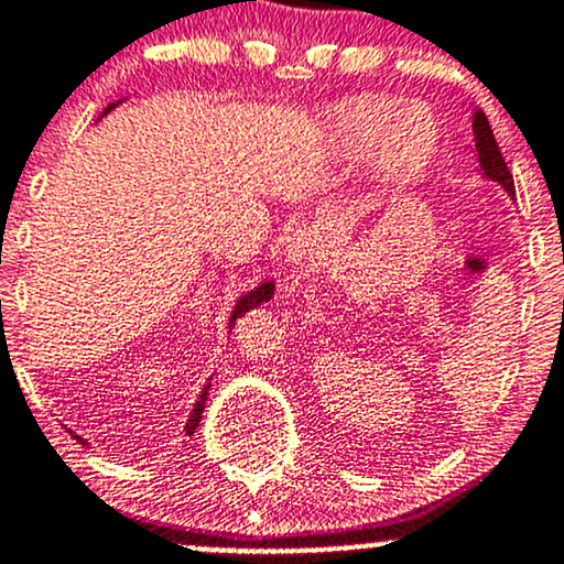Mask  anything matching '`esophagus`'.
Returning a JSON list of instances; mask_svg holds the SVG:
<instances>
[{"label": "esophagus", "mask_w": 564, "mask_h": 564, "mask_svg": "<svg viewBox=\"0 0 564 564\" xmlns=\"http://www.w3.org/2000/svg\"><path fill=\"white\" fill-rule=\"evenodd\" d=\"M319 250V231L311 227H297L293 229L288 240V261L295 271H303L311 263V258Z\"/></svg>", "instance_id": "esophagus-1"}]
</instances>
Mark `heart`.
Instances as JSON below:
<instances>
[{"mask_svg": "<svg viewBox=\"0 0 564 564\" xmlns=\"http://www.w3.org/2000/svg\"><path fill=\"white\" fill-rule=\"evenodd\" d=\"M441 152V123L427 105L399 97H354L324 118V158L350 169L375 161L386 182H414Z\"/></svg>", "mask_w": 564, "mask_h": 564, "instance_id": "b5f03b06", "label": "heart"}]
</instances>
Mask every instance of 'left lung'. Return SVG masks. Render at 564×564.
I'll list each match as a JSON object with an SVG mask.
<instances>
[{"label":"left lung","mask_w":564,"mask_h":564,"mask_svg":"<svg viewBox=\"0 0 564 564\" xmlns=\"http://www.w3.org/2000/svg\"><path fill=\"white\" fill-rule=\"evenodd\" d=\"M473 134H475V161H478L482 176L499 184V187L514 200V178L509 174L505 155H501L499 144H496L491 123H488L486 112L482 110H475Z\"/></svg>","instance_id":"8db88e82"}]
</instances>
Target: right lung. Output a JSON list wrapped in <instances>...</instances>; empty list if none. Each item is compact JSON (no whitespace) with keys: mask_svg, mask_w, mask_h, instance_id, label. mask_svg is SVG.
Wrapping results in <instances>:
<instances>
[{"mask_svg":"<svg viewBox=\"0 0 564 564\" xmlns=\"http://www.w3.org/2000/svg\"><path fill=\"white\" fill-rule=\"evenodd\" d=\"M121 102H123V99H118V102H110L108 108L102 110V116H108V112H110L112 108H118V105H121ZM102 116H99V118H102ZM271 297H274V282H261V284H258V288L248 290V293L237 297L235 308H231V316H229V329L235 327L237 319H240V316L248 314L250 308H258V306H261V303L271 301ZM208 390H210V380L205 382L203 390H200V399H197V401H195V406H192L187 425H184V430H187V435L195 433L197 425H200V420H203V409H205V399H208ZM68 433H73V430H68ZM73 438H76L78 443H82V446H89V443H86V441L82 438V435H73Z\"/></svg>","mask_w":564,"mask_h":564,"instance_id":"add662e5","label":"right lung"}]
</instances>
